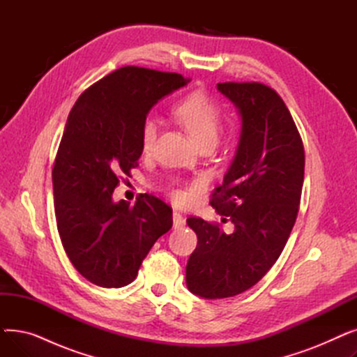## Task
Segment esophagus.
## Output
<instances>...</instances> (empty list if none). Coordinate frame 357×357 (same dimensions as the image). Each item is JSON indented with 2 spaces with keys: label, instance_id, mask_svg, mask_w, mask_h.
<instances>
[{
  "label": "esophagus",
  "instance_id": "34e87169",
  "mask_svg": "<svg viewBox=\"0 0 357 357\" xmlns=\"http://www.w3.org/2000/svg\"><path fill=\"white\" fill-rule=\"evenodd\" d=\"M185 226V217L178 213V211H174V227L175 229H182Z\"/></svg>",
  "mask_w": 357,
  "mask_h": 357
}]
</instances>
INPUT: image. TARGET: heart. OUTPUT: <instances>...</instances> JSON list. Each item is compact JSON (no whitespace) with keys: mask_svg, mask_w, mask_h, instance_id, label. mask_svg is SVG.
I'll return each mask as SVG.
<instances>
[{"mask_svg":"<svg viewBox=\"0 0 357 357\" xmlns=\"http://www.w3.org/2000/svg\"><path fill=\"white\" fill-rule=\"evenodd\" d=\"M176 117L188 128L192 137L202 147L205 144H215L221 130V109L217 102L202 91H197L185 97L175 107ZM159 130L156 116H147L142 124L140 142L144 150L153 146ZM174 195H176L174 192Z\"/></svg>","mask_w":357,"mask_h":357,"instance_id":"heart-1","label":"heart"}]
</instances>
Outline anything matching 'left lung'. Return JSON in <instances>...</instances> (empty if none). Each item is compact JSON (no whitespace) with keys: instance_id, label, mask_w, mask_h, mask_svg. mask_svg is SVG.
<instances>
[{"instance_id":"8db88e82","label":"left lung","mask_w":357,"mask_h":357,"mask_svg":"<svg viewBox=\"0 0 357 357\" xmlns=\"http://www.w3.org/2000/svg\"><path fill=\"white\" fill-rule=\"evenodd\" d=\"M217 88L240 109L243 127L231 166L210 199L233 233L199 217L186 220L198 237L186 285L208 299L248 291L273 266L298 215L305 166L301 135L275 89L260 82Z\"/></svg>"}]
</instances>
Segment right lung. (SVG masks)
<instances>
[{"mask_svg": "<svg viewBox=\"0 0 357 357\" xmlns=\"http://www.w3.org/2000/svg\"><path fill=\"white\" fill-rule=\"evenodd\" d=\"M182 75L123 66L85 89L68 117L52 169L54 214L63 249L89 282L121 288L136 279L155 241L171 230L172 208L143 194L112 202L143 147L142 124Z\"/></svg>", "mask_w": 357, "mask_h": 357, "instance_id": "obj_1", "label": "right lung"}]
</instances>
